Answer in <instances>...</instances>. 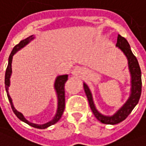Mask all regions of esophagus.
<instances>
[{"mask_svg":"<svg viewBox=\"0 0 146 146\" xmlns=\"http://www.w3.org/2000/svg\"><path fill=\"white\" fill-rule=\"evenodd\" d=\"M86 72V70L85 68L82 67H75L74 70L72 71V74L77 76H81L82 74H85Z\"/></svg>","mask_w":146,"mask_h":146,"instance_id":"1","label":"esophagus"}]
</instances>
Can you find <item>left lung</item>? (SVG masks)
<instances>
[{
    "mask_svg": "<svg viewBox=\"0 0 146 146\" xmlns=\"http://www.w3.org/2000/svg\"><path fill=\"white\" fill-rule=\"evenodd\" d=\"M116 46L121 49V50L124 52V54L126 55L128 60V67H129L130 72L131 74V93L129 99L127 100L124 106L113 116L108 117V116L102 115L100 113L98 112L97 110L96 109L95 105L92 101V94L89 87L86 83L83 84L84 89H85V92L89 100V106L93 114L95 115L98 121L106 124H116L125 120L127 116L131 113L132 110L135 108L137 104L139 103L141 93V69L139 67L137 58L133 54L132 51L131 50L129 43L125 38L121 36V35H118Z\"/></svg>",
    "mask_w": 146,
    "mask_h": 146,
    "instance_id": "1",
    "label": "left lung"
}]
</instances>
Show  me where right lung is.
Here are the masks:
<instances>
[{
    "label": "right lung",
    "mask_w": 146,
    "mask_h": 146,
    "mask_svg": "<svg viewBox=\"0 0 146 146\" xmlns=\"http://www.w3.org/2000/svg\"><path fill=\"white\" fill-rule=\"evenodd\" d=\"M33 39V36L26 38V39H23L22 41H20L19 44H17L16 46H15V47L13 48L9 58H8V64H7V69H6V72H5V89H6V92H7V96L8 98V100L10 102L11 107V109L13 110L14 113L17 116V117L19 118V120H21L23 122H25L26 124H28L29 125H30L32 127H36V128H39V129H45L46 127H50L53 124H56L57 121H59L61 117V116L63 114V112L64 110V107H65V91H64V85H65L66 82L68 80V75L64 74V75H60L57 78L56 82H55V89L57 91V98H58V108H57V114L55 115L54 118L51 121L46 123L44 124H36L33 123H30L29 121H28L25 119L22 113L19 111H17L15 109V107L12 104V101L11 99L10 96L8 94V86L10 85V77L11 74V62H12V57L13 55L17 51L22 48L23 46H25L26 44H28L29 42H30V40Z\"/></svg>",
    "instance_id": "right-lung-1"
}]
</instances>
